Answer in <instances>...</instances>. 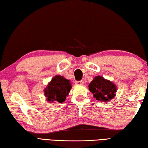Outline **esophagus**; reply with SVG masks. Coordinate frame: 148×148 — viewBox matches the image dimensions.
Here are the masks:
<instances>
[{"label":"esophagus","mask_w":148,"mask_h":148,"mask_svg":"<svg viewBox=\"0 0 148 148\" xmlns=\"http://www.w3.org/2000/svg\"><path fill=\"white\" fill-rule=\"evenodd\" d=\"M75 84L76 85H84V81L83 80H81V81H79V82H75Z\"/></svg>","instance_id":"obj_1"}]
</instances>
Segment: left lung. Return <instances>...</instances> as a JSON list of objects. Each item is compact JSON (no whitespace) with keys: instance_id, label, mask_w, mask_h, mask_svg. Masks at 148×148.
I'll return each instance as SVG.
<instances>
[{"instance_id":"left-lung-1","label":"left lung","mask_w":148,"mask_h":148,"mask_svg":"<svg viewBox=\"0 0 148 148\" xmlns=\"http://www.w3.org/2000/svg\"><path fill=\"white\" fill-rule=\"evenodd\" d=\"M88 87L89 91L93 94L94 98L102 102H107L113 99L117 92L116 85L101 76H95Z\"/></svg>"}]
</instances>
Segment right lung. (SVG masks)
Returning a JSON list of instances; mask_svg holds the SVG:
<instances>
[{"label":"right lung","instance_id":"obj_1","mask_svg":"<svg viewBox=\"0 0 148 148\" xmlns=\"http://www.w3.org/2000/svg\"><path fill=\"white\" fill-rule=\"evenodd\" d=\"M71 84V80L63 76L60 75L55 76L44 90L47 101L50 103L64 102L72 88Z\"/></svg>","mask_w":148,"mask_h":148}]
</instances>
